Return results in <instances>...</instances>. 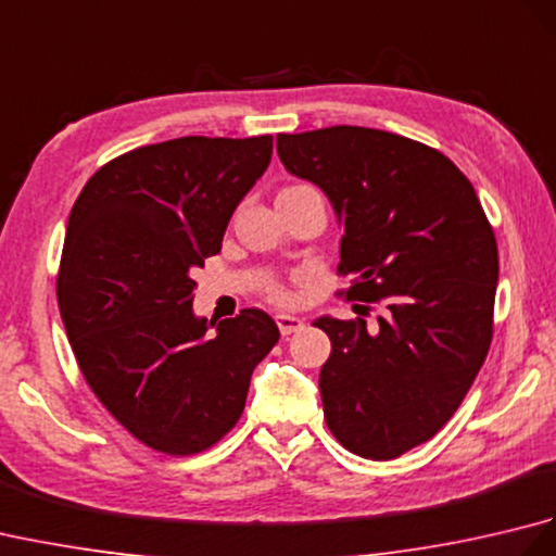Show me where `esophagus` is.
<instances>
[{"label":"esophagus","mask_w":556,"mask_h":556,"mask_svg":"<svg viewBox=\"0 0 556 556\" xmlns=\"http://www.w3.org/2000/svg\"><path fill=\"white\" fill-rule=\"evenodd\" d=\"M303 325L305 323L301 320V317H296V315H287V313H279L277 315V327H279V332L285 334V337H289L293 332H301Z\"/></svg>","instance_id":"obj_1"}]
</instances>
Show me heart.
I'll return each instance as SVG.
<instances>
[{"instance_id": "obj_1", "label": "heart", "mask_w": 556, "mask_h": 556, "mask_svg": "<svg viewBox=\"0 0 556 556\" xmlns=\"http://www.w3.org/2000/svg\"><path fill=\"white\" fill-rule=\"evenodd\" d=\"M267 293H269V299H271V301H277V303H287V301H289L287 291L281 289V287H269V289H267Z\"/></svg>"}]
</instances>
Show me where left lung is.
Returning a JSON list of instances; mask_svg holds the SVG:
<instances>
[{
    "instance_id": "8db88e82",
    "label": "left lung",
    "mask_w": 556,
    "mask_h": 556,
    "mask_svg": "<svg viewBox=\"0 0 556 556\" xmlns=\"http://www.w3.org/2000/svg\"><path fill=\"white\" fill-rule=\"evenodd\" d=\"M277 152L344 227L346 299L384 305L375 327L315 320L332 341L320 370L327 428L363 458H396L444 428L488 356L494 231L456 164L418 140L329 126L279 134Z\"/></svg>"
}]
</instances>
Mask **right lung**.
<instances>
[{
	"label": "right lung",
	"instance_id": "right-lung-1",
	"mask_svg": "<svg viewBox=\"0 0 556 556\" xmlns=\"http://www.w3.org/2000/svg\"><path fill=\"white\" fill-rule=\"evenodd\" d=\"M269 160L271 136L146 146L92 174L68 215L56 301L78 368L102 406L162 454L219 442L279 341L257 308L219 325L193 313V269L219 253Z\"/></svg>",
	"mask_w": 556,
	"mask_h": 556
}]
</instances>
